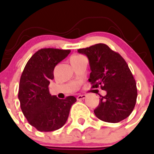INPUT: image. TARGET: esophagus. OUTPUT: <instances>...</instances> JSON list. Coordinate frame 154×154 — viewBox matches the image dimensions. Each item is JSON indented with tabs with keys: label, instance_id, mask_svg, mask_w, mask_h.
<instances>
[{
	"label": "esophagus",
	"instance_id": "34e87169",
	"mask_svg": "<svg viewBox=\"0 0 154 154\" xmlns=\"http://www.w3.org/2000/svg\"><path fill=\"white\" fill-rule=\"evenodd\" d=\"M86 95L83 94V95H79V96H77V100H84L85 98H86Z\"/></svg>",
	"mask_w": 154,
	"mask_h": 154
}]
</instances>
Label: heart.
<instances>
[{"mask_svg":"<svg viewBox=\"0 0 154 154\" xmlns=\"http://www.w3.org/2000/svg\"><path fill=\"white\" fill-rule=\"evenodd\" d=\"M82 57V56H79V55H75L73 56V57H72V58H77V57Z\"/></svg>","mask_w":154,"mask_h":154,"instance_id":"obj_1","label":"heart"}]
</instances>
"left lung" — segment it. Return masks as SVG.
<instances>
[{"mask_svg":"<svg viewBox=\"0 0 154 154\" xmlns=\"http://www.w3.org/2000/svg\"><path fill=\"white\" fill-rule=\"evenodd\" d=\"M89 62V82L92 88L100 87L107 94L101 97L94 113L100 120L116 123L133 112L137 100L135 80L128 65L119 54L103 43L79 49Z\"/></svg>","mask_w":154,"mask_h":154,"instance_id":"8db88e82","label":"left lung"}]
</instances>
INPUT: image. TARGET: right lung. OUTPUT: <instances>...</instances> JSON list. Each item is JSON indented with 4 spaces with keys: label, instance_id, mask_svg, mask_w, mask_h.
<instances>
[{
    "label": "right lung",
    "instance_id": "obj_1",
    "mask_svg": "<svg viewBox=\"0 0 154 154\" xmlns=\"http://www.w3.org/2000/svg\"><path fill=\"white\" fill-rule=\"evenodd\" d=\"M70 50H38L25 66L19 85L18 98L23 116L39 131L59 129L67 121L71 106L77 101L73 96L60 100L51 96L48 86L54 79V69Z\"/></svg>",
    "mask_w": 154,
    "mask_h": 154
}]
</instances>
